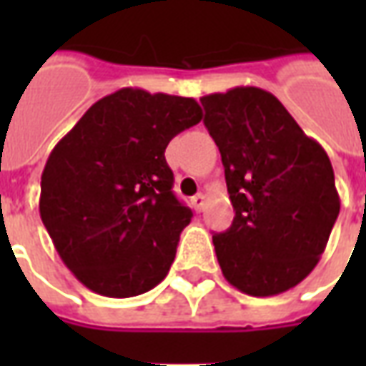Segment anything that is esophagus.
Instances as JSON below:
<instances>
[{
    "instance_id": "1",
    "label": "esophagus",
    "mask_w": 366,
    "mask_h": 366,
    "mask_svg": "<svg viewBox=\"0 0 366 366\" xmlns=\"http://www.w3.org/2000/svg\"><path fill=\"white\" fill-rule=\"evenodd\" d=\"M206 194H196L194 198H192V206L196 212H204V207H206Z\"/></svg>"
}]
</instances>
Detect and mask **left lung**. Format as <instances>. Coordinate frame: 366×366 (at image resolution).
Segmentation results:
<instances>
[{
  "instance_id": "1",
  "label": "left lung",
  "mask_w": 366,
  "mask_h": 366,
  "mask_svg": "<svg viewBox=\"0 0 366 366\" xmlns=\"http://www.w3.org/2000/svg\"><path fill=\"white\" fill-rule=\"evenodd\" d=\"M235 217L214 247L225 280L274 296L306 278L339 215L330 157L270 92L237 86L202 97Z\"/></svg>"
}]
</instances>
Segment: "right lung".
<instances>
[{
    "mask_svg": "<svg viewBox=\"0 0 366 366\" xmlns=\"http://www.w3.org/2000/svg\"><path fill=\"white\" fill-rule=\"evenodd\" d=\"M202 117L194 97L121 88L92 105L52 149L39 212L86 288L131 298L164 280L192 219L172 192L164 151Z\"/></svg>",
    "mask_w": 366,
    "mask_h": 366,
    "instance_id": "add662e5",
    "label": "right lung"
}]
</instances>
